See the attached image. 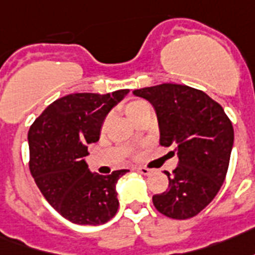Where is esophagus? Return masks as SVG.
<instances>
[{
  "mask_svg": "<svg viewBox=\"0 0 255 255\" xmlns=\"http://www.w3.org/2000/svg\"><path fill=\"white\" fill-rule=\"evenodd\" d=\"M137 171L141 172L142 175H149L150 172H152V170H150V168H146V167H137Z\"/></svg>",
  "mask_w": 255,
  "mask_h": 255,
  "instance_id": "34e87169",
  "label": "esophagus"
}]
</instances>
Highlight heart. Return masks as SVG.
Returning <instances> with one entry per match:
<instances>
[{
    "mask_svg": "<svg viewBox=\"0 0 255 255\" xmlns=\"http://www.w3.org/2000/svg\"><path fill=\"white\" fill-rule=\"evenodd\" d=\"M124 111H125V114L128 115V118H129L131 122L135 120V118H138L141 114H144L145 111L150 110V106L146 103L145 100H141V99H134V100H130L128 103L124 105ZM109 124V120L105 121V124H103V129H106V126Z\"/></svg>",
    "mask_w": 255,
    "mask_h": 255,
    "instance_id": "heart-1",
    "label": "heart"
}]
</instances>
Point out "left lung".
Instances as JSON below:
<instances>
[{
    "label": "left lung",
    "mask_w": 255,
    "mask_h": 255,
    "mask_svg": "<svg viewBox=\"0 0 255 255\" xmlns=\"http://www.w3.org/2000/svg\"><path fill=\"white\" fill-rule=\"evenodd\" d=\"M135 96L153 106L160 145L174 148L178 166L168 176V189L152 197L164 216L185 220L211 204L226 179L234 128L223 107L200 89L160 84L135 89Z\"/></svg>",
    "instance_id": "8db88e82"
}]
</instances>
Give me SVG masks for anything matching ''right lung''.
<instances>
[{
  "mask_svg": "<svg viewBox=\"0 0 255 255\" xmlns=\"http://www.w3.org/2000/svg\"><path fill=\"white\" fill-rule=\"evenodd\" d=\"M128 92L66 95L29 128L31 175L50 205L74 224H103L118 211L115 185L128 170L98 175L89 171L84 157L88 144L99 140L106 115Z\"/></svg>",
  "mask_w": 255,
  "mask_h": 255,
  "instance_id": "add662e5",
  "label": "right lung"
}]
</instances>
